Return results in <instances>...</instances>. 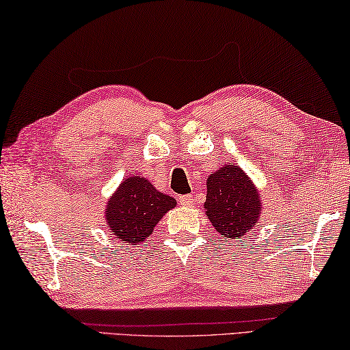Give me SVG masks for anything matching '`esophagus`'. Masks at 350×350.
<instances>
[{
	"label": "esophagus",
	"mask_w": 350,
	"mask_h": 350,
	"mask_svg": "<svg viewBox=\"0 0 350 350\" xmlns=\"http://www.w3.org/2000/svg\"><path fill=\"white\" fill-rule=\"evenodd\" d=\"M193 202H196V197L193 196H181L180 197V203L185 206H191V204H193Z\"/></svg>",
	"instance_id": "34e87169"
}]
</instances>
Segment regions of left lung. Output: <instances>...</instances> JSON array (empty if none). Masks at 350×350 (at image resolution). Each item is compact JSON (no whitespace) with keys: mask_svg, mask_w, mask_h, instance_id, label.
I'll list each match as a JSON object with an SVG mask.
<instances>
[{"mask_svg":"<svg viewBox=\"0 0 350 350\" xmlns=\"http://www.w3.org/2000/svg\"><path fill=\"white\" fill-rule=\"evenodd\" d=\"M204 213L223 239L246 236L259 220L262 203L250 176L239 165H225L206 181Z\"/></svg>","mask_w":350,"mask_h":350,"instance_id":"8db88e82","label":"left lung"}]
</instances>
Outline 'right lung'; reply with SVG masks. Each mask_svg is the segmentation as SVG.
I'll return each instance as SVG.
<instances>
[{
  "label": "right lung",
  "mask_w": 350,
  "mask_h": 350,
  "mask_svg": "<svg viewBox=\"0 0 350 350\" xmlns=\"http://www.w3.org/2000/svg\"><path fill=\"white\" fill-rule=\"evenodd\" d=\"M176 200L154 189L139 175L129 176L108 200L105 220L113 236L125 245H139L150 236Z\"/></svg>",
  "instance_id": "1"
}]
</instances>
